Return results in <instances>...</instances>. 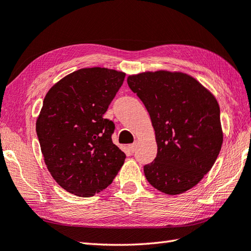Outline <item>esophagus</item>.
<instances>
[{"instance_id": "esophagus-1", "label": "esophagus", "mask_w": 251, "mask_h": 251, "mask_svg": "<svg viewBox=\"0 0 251 251\" xmlns=\"http://www.w3.org/2000/svg\"><path fill=\"white\" fill-rule=\"evenodd\" d=\"M135 148H136V145H135V144H131V145H129V146H128V147H127V151H128V153H129V154L134 153V151H135Z\"/></svg>"}]
</instances>
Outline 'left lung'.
Here are the masks:
<instances>
[{"instance_id": "8db88e82", "label": "left lung", "mask_w": 251, "mask_h": 251, "mask_svg": "<svg viewBox=\"0 0 251 251\" xmlns=\"http://www.w3.org/2000/svg\"><path fill=\"white\" fill-rule=\"evenodd\" d=\"M127 83L150 115L157 156L144 166L146 179L166 194L183 193L212 169L223 131L216 99L192 76L156 71L129 75Z\"/></svg>"}]
</instances>
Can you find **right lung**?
Listing matches in <instances>:
<instances>
[{"instance_id": "add662e5", "label": "right lung", "mask_w": 251, "mask_h": 251, "mask_svg": "<svg viewBox=\"0 0 251 251\" xmlns=\"http://www.w3.org/2000/svg\"><path fill=\"white\" fill-rule=\"evenodd\" d=\"M124 79V72L84 68L45 97L36 131L50 175L68 192L93 197L124 165L126 154L112 141L115 124L103 117Z\"/></svg>"}]
</instances>
